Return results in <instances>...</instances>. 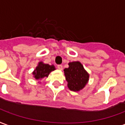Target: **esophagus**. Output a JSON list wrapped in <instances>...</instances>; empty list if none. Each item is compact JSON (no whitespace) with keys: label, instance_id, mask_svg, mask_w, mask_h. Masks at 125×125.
Masks as SVG:
<instances>
[{"label":"esophagus","instance_id":"34e87169","mask_svg":"<svg viewBox=\"0 0 125 125\" xmlns=\"http://www.w3.org/2000/svg\"><path fill=\"white\" fill-rule=\"evenodd\" d=\"M57 68H58L59 70H62V65H61V64H59V65L57 66Z\"/></svg>","mask_w":125,"mask_h":125}]
</instances>
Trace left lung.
<instances>
[{
    "instance_id": "1",
    "label": "left lung",
    "mask_w": 125,
    "mask_h": 125,
    "mask_svg": "<svg viewBox=\"0 0 125 125\" xmlns=\"http://www.w3.org/2000/svg\"><path fill=\"white\" fill-rule=\"evenodd\" d=\"M69 67L64 69V75L70 90L78 91L84 87L89 80V74L80 62H69Z\"/></svg>"
}]
</instances>
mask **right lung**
<instances>
[{
	"instance_id": "right-lung-1",
	"label": "right lung",
	"mask_w": 125,
	"mask_h": 125,
	"mask_svg": "<svg viewBox=\"0 0 125 125\" xmlns=\"http://www.w3.org/2000/svg\"><path fill=\"white\" fill-rule=\"evenodd\" d=\"M54 70H55V68L53 65H49L48 64H44L41 62L33 72V74L36 79H41L44 76L47 77L49 73Z\"/></svg>"
}]
</instances>
